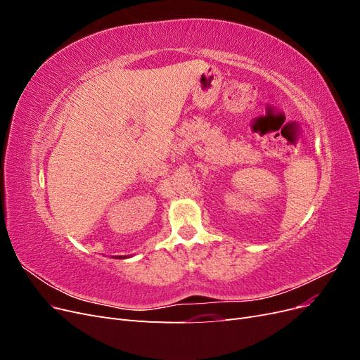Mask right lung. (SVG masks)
<instances>
[{"label": "right lung", "instance_id": "add662e5", "mask_svg": "<svg viewBox=\"0 0 360 360\" xmlns=\"http://www.w3.org/2000/svg\"><path fill=\"white\" fill-rule=\"evenodd\" d=\"M127 257H129V255H127ZM127 257H126V255H124V257H122V255H118L117 258H127Z\"/></svg>", "mask_w": 360, "mask_h": 360}]
</instances>
